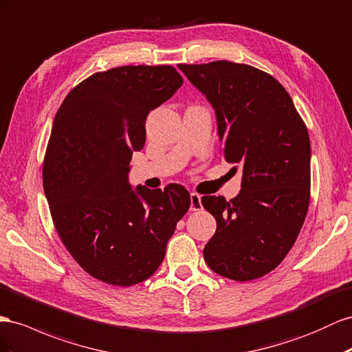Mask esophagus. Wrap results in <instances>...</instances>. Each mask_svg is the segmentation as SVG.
<instances>
[{
    "instance_id": "esophagus-1",
    "label": "esophagus",
    "mask_w": 352,
    "mask_h": 352,
    "mask_svg": "<svg viewBox=\"0 0 352 352\" xmlns=\"http://www.w3.org/2000/svg\"><path fill=\"white\" fill-rule=\"evenodd\" d=\"M191 208L192 212H197V210H201L203 208V204H201V195H198L195 192L191 194Z\"/></svg>"
}]
</instances>
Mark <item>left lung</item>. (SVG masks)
I'll return each mask as SVG.
<instances>
[{"mask_svg":"<svg viewBox=\"0 0 352 352\" xmlns=\"http://www.w3.org/2000/svg\"><path fill=\"white\" fill-rule=\"evenodd\" d=\"M177 68L214 109L225 160L243 172L235 198H201L217 225L204 261L226 278H259L286 258L307 217L308 130L286 89L267 72L228 60Z\"/></svg>","mask_w":352,"mask_h":352,"instance_id":"left-lung-1","label":"left lung"}]
</instances>
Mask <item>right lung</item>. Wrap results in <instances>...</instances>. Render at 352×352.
<instances>
[{"instance_id": "1", "label": "right lung", "mask_w": 352, "mask_h": 352, "mask_svg": "<svg viewBox=\"0 0 352 352\" xmlns=\"http://www.w3.org/2000/svg\"><path fill=\"white\" fill-rule=\"evenodd\" d=\"M182 84L173 66H120L72 89L54 117L43 184L56 231L85 272L112 286L158 270L191 206L182 185L161 191L129 182L148 113Z\"/></svg>"}]
</instances>
